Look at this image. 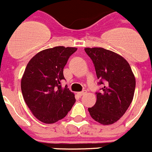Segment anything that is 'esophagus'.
Returning <instances> with one entry per match:
<instances>
[{
	"instance_id": "esophagus-1",
	"label": "esophagus",
	"mask_w": 152,
	"mask_h": 152,
	"mask_svg": "<svg viewBox=\"0 0 152 152\" xmlns=\"http://www.w3.org/2000/svg\"><path fill=\"white\" fill-rule=\"evenodd\" d=\"M86 92H87V91H86V90H83V91H80V92H78V95H79V96H82V95H85V94H86Z\"/></svg>"
}]
</instances>
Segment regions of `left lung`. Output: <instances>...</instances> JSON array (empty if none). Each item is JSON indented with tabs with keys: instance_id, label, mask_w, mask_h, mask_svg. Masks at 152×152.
<instances>
[{
	"instance_id": "obj_1",
	"label": "left lung",
	"mask_w": 152,
	"mask_h": 152,
	"mask_svg": "<svg viewBox=\"0 0 152 152\" xmlns=\"http://www.w3.org/2000/svg\"><path fill=\"white\" fill-rule=\"evenodd\" d=\"M92 61L99 85L97 101L88 108L95 121L110 125L124 115L130 105L136 88V79L129 63L122 56L103 48H86Z\"/></svg>"
}]
</instances>
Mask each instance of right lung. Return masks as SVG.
<instances>
[{
	"label": "right lung",
	"instance_id": "right-lung-1",
	"mask_svg": "<svg viewBox=\"0 0 152 152\" xmlns=\"http://www.w3.org/2000/svg\"><path fill=\"white\" fill-rule=\"evenodd\" d=\"M76 48L57 46L35 54L26 67L21 79L24 101L37 119L54 124L66 116L76 102L75 95L63 88L64 68Z\"/></svg>",
	"mask_w": 152,
	"mask_h": 152
}]
</instances>
